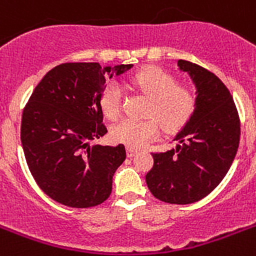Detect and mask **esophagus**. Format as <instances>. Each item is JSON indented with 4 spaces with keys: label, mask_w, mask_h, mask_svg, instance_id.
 <instances>
[{
    "label": "esophagus",
    "mask_w": 256,
    "mask_h": 256,
    "mask_svg": "<svg viewBox=\"0 0 256 256\" xmlns=\"http://www.w3.org/2000/svg\"><path fill=\"white\" fill-rule=\"evenodd\" d=\"M136 153H138V150H136V149H134V148L126 149V154H128V157H134Z\"/></svg>",
    "instance_id": "esophagus-1"
}]
</instances>
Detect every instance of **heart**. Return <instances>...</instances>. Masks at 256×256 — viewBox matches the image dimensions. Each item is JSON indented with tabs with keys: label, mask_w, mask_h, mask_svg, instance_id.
<instances>
[{
	"label": "heart",
	"mask_w": 256,
	"mask_h": 256,
	"mask_svg": "<svg viewBox=\"0 0 256 256\" xmlns=\"http://www.w3.org/2000/svg\"><path fill=\"white\" fill-rule=\"evenodd\" d=\"M132 83L150 99L146 108V115L150 118L141 120L126 118L118 122L112 128V138L115 141L128 145L130 148H142L158 136L159 121L164 130L174 132L193 114L196 106L193 91L185 86L177 84V79L172 74L158 67H146L132 78ZM122 103V86L118 82H110L100 95V106L104 115L110 118H118Z\"/></svg>",
	"instance_id": "b5f03b06"
}]
</instances>
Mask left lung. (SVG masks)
<instances>
[{
  "label": "left lung",
  "instance_id": "left-lung-1",
  "mask_svg": "<svg viewBox=\"0 0 256 256\" xmlns=\"http://www.w3.org/2000/svg\"><path fill=\"white\" fill-rule=\"evenodd\" d=\"M177 66L196 86L194 111L176 134V148L153 153L154 164L145 181L157 200L188 205L206 197L224 180L238 150L240 122L220 78L182 59Z\"/></svg>",
  "mask_w": 256,
  "mask_h": 256
}]
</instances>
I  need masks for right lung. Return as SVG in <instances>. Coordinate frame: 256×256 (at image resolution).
I'll return each mask as SVG.
<instances>
[{"mask_svg":"<svg viewBox=\"0 0 256 256\" xmlns=\"http://www.w3.org/2000/svg\"><path fill=\"white\" fill-rule=\"evenodd\" d=\"M132 66L63 63L34 88L22 114L21 142L32 177L51 200L82 209L110 197L126 146L91 142L107 134L100 106L106 76Z\"/></svg>","mask_w":256,"mask_h":256,"instance_id":"right-lung-1","label":"right lung"}]
</instances>
